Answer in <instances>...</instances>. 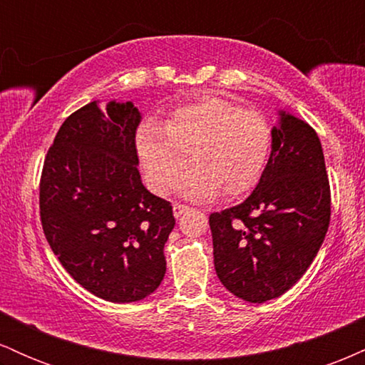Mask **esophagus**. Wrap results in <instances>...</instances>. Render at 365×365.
Here are the masks:
<instances>
[{
    "instance_id": "obj_1",
    "label": "esophagus",
    "mask_w": 365,
    "mask_h": 365,
    "mask_svg": "<svg viewBox=\"0 0 365 365\" xmlns=\"http://www.w3.org/2000/svg\"><path fill=\"white\" fill-rule=\"evenodd\" d=\"M188 209H190V207L185 206V204H178V202H177V204H175V206H173V215H175V217H180V216L183 215V212H187Z\"/></svg>"
}]
</instances>
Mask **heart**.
<instances>
[{
    "label": "heart",
    "instance_id": "heart-1",
    "mask_svg": "<svg viewBox=\"0 0 365 365\" xmlns=\"http://www.w3.org/2000/svg\"><path fill=\"white\" fill-rule=\"evenodd\" d=\"M273 128L261 113L226 99L207 98L173 110L158 123L145 120L135 130V150L149 187L168 194L180 183L188 199L244 195L257 185L269 161Z\"/></svg>",
    "mask_w": 365,
    "mask_h": 365
}]
</instances>
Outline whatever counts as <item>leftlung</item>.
Returning <instances> with one entry per match:
<instances>
[{"label": "left lung", "instance_id": "8db88e82", "mask_svg": "<svg viewBox=\"0 0 365 365\" xmlns=\"http://www.w3.org/2000/svg\"><path fill=\"white\" fill-rule=\"evenodd\" d=\"M329 215L319 137L304 120L279 110L269 161L254 192L209 216L217 278L245 302L283 295L319 252Z\"/></svg>", "mask_w": 365, "mask_h": 365}]
</instances>
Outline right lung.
Listing matches in <instances>:
<instances>
[{
    "instance_id": "right-lung-1",
    "label": "right lung",
    "mask_w": 365,
    "mask_h": 365,
    "mask_svg": "<svg viewBox=\"0 0 365 365\" xmlns=\"http://www.w3.org/2000/svg\"><path fill=\"white\" fill-rule=\"evenodd\" d=\"M132 101H92L68 116L39 187L46 240L68 274L108 302L145 299L166 273L173 207L142 185Z\"/></svg>"
}]
</instances>
